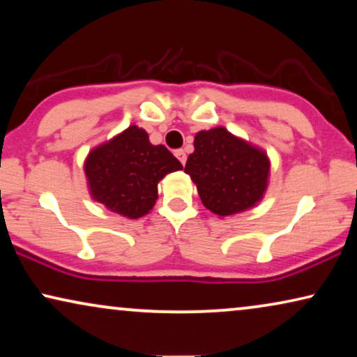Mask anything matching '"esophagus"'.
Wrapping results in <instances>:
<instances>
[{"instance_id":"34e87169","label":"esophagus","mask_w":357,"mask_h":357,"mask_svg":"<svg viewBox=\"0 0 357 357\" xmlns=\"http://www.w3.org/2000/svg\"><path fill=\"white\" fill-rule=\"evenodd\" d=\"M174 154H175V158H177L182 164L187 162V154H185V151H183V149H177V151H175Z\"/></svg>"}]
</instances>
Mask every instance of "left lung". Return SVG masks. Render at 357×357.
<instances>
[{
  "label": "left lung",
  "mask_w": 357,
  "mask_h": 357,
  "mask_svg": "<svg viewBox=\"0 0 357 357\" xmlns=\"http://www.w3.org/2000/svg\"><path fill=\"white\" fill-rule=\"evenodd\" d=\"M185 172L197 183L204 206L218 216L245 211L263 198L270 160L258 148L226 128L199 131Z\"/></svg>",
  "instance_id": "obj_1"
}]
</instances>
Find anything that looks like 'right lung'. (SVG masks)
<instances>
[{"instance_id": "1", "label": "right lung", "mask_w": 357, "mask_h": 357, "mask_svg": "<svg viewBox=\"0 0 357 357\" xmlns=\"http://www.w3.org/2000/svg\"><path fill=\"white\" fill-rule=\"evenodd\" d=\"M180 169L165 146L151 144L148 133L135 125L92 149L84 164L92 198L130 219L148 214L158 199L159 180Z\"/></svg>"}]
</instances>
